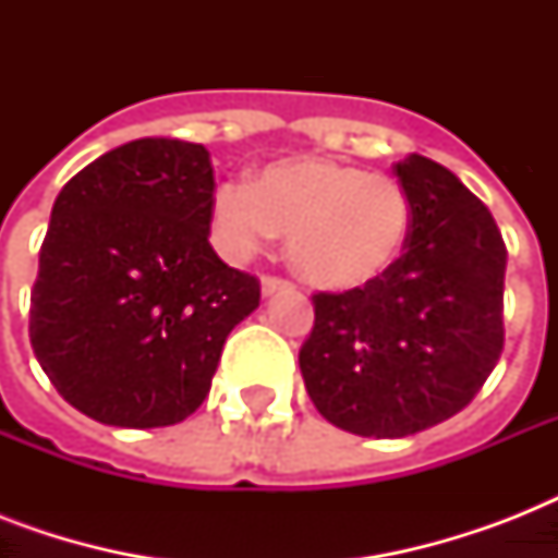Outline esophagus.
<instances>
[{
  "label": "esophagus",
  "instance_id": "esophagus-1",
  "mask_svg": "<svg viewBox=\"0 0 558 558\" xmlns=\"http://www.w3.org/2000/svg\"><path fill=\"white\" fill-rule=\"evenodd\" d=\"M260 292H263V298L289 295V292H295V287H292V283H287V280H280V278H263Z\"/></svg>",
  "mask_w": 558,
  "mask_h": 558
}]
</instances>
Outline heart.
Here are the masks:
<instances>
[{
	"instance_id": "heart-1",
	"label": "heart",
	"mask_w": 558,
	"mask_h": 558,
	"mask_svg": "<svg viewBox=\"0 0 558 558\" xmlns=\"http://www.w3.org/2000/svg\"><path fill=\"white\" fill-rule=\"evenodd\" d=\"M306 287L330 295L373 287L399 263L411 234V199L397 179L330 156L263 165L252 182H222L210 196V234L245 260L275 234Z\"/></svg>"
}]
</instances>
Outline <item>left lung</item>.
<instances>
[{
	"mask_svg": "<svg viewBox=\"0 0 558 558\" xmlns=\"http://www.w3.org/2000/svg\"><path fill=\"white\" fill-rule=\"evenodd\" d=\"M393 170L411 199L405 254L373 287L315 295L298 353L318 414L359 437H408L454 416L504 350L507 245L489 208L425 156Z\"/></svg>",
	"mask_w": 558,
	"mask_h": 558,
	"instance_id": "8db88e82",
	"label": "left lung"
}]
</instances>
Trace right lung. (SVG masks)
Returning <instances> with one entry per match:
<instances>
[{"label":"right lung","mask_w":558,"mask_h":558,"mask_svg":"<svg viewBox=\"0 0 558 558\" xmlns=\"http://www.w3.org/2000/svg\"><path fill=\"white\" fill-rule=\"evenodd\" d=\"M202 144L138 138L65 182L31 292V348L60 397L118 428H159L208 397L260 283L210 248Z\"/></svg>","instance_id":"right-lung-1"}]
</instances>
